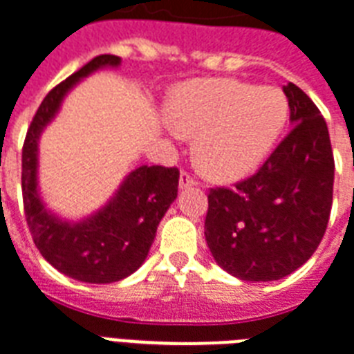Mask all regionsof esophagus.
Listing matches in <instances>:
<instances>
[{"label":"esophagus","instance_id":"34e87169","mask_svg":"<svg viewBox=\"0 0 354 354\" xmlns=\"http://www.w3.org/2000/svg\"><path fill=\"white\" fill-rule=\"evenodd\" d=\"M196 185V180L189 172H182L180 174V189H187V187H193Z\"/></svg>","mask_w":354,"mask_h":354}]
</instances>
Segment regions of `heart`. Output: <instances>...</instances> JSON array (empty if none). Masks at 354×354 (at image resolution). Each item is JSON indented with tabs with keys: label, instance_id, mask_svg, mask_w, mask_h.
<instances>
[{
	"label": "heart",
	"instance_id": "obj_1",
	"mask_svg": "<svg viewBox=\"0 0 354 354\" xmlns=\"http://www.w3.org/2000/svg\"><path fill=\"white\" fill-rule=\"evenodd\" d=\"M172 120L196 135V161L206 176L237 182L266 161L290 118V102L279 87L239 80H195L178 88Z\"/></svg>",
	"mask_w": 354,
	"mask_h": 354
}]
</instances>
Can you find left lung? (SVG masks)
<instances>
[{"mask_svg": "<svg viewBox=\"0 0 354 354\" xmlns=\"http://www.w3.org/2000/svg\"><path fill=\"white\" fill-rule=\"evenodd\" d=\"M291 131L234 187L209 189L204 236L226 273L269 282L293 273L319 247L333 206L334 158L325 118L288 83Z\"/></svg>", "mask_w": 354, "mask_h": 354, "instance_id": "obj_1", "label": "left lung"}]
</instances>
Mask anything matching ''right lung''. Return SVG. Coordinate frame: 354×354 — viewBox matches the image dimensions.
Instances as JSON below:
<instances>
[{
  "label": "right lung",
  "mask_w": 354,
  "mask_h": 354,
  "mask_svg": "<svg viewBox=\"0 0 354 354\" xmlns=\"http://www.w3.org/2000/svg\"><path fill=\"white\" fill-rule=\"evenodd\" d=\"M117 55H98L51 88L37 109L21 148V195L29 232L40 254L70 279L111 284L135 273L147 260L169 206L176 201V167L142 165L126 176L111 201L80 223L48 212L39 195V139L57 115L77 81L105 66H118Z\"/></svg>",
  "instance_id": "obj_1"
}]
</instances>
